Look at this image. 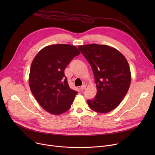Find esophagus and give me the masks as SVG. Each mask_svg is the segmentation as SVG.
<instances>
[{
  "instance_id": "esophagus-1",
  "label": "esophagus",
  "mask_w": 155,
  "mask_h": 155,
  "mask_svg": "<svg viewBox=\"0 0 155 155\" xmlns=\"http://www.w3.org/2000/svg\"><path fill=\"white\" fill-rule=\"evenodd\" d=\"M86 88V85H82L81 86V87H80V89H81V91H84L85 89Z\"/></svg>"
}]
</instances>
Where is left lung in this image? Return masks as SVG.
<instances>
[{
  "label": "left lung",
  "instance_id": "obj_1",
  "mask_svg": "<svg viewBox=\"0 0 155 155\" xmlns=\"http://www.w3.org/2000/svg\"><path fill=\"white\" fill-rule=\"evenodd\" d=\"M78 49L92 67L97 94L87 103L93 110L107 113L116 108L131 84L129 66L124 55L107 45L90 44Z\"/></svg>",
  "mask_w": 155,
  "mask_h": 155
}]
</instances>
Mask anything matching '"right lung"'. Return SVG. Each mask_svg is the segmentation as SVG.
Returning <instances> with one entry per match:
<instances>
[{
  "label": "right lung",
  "mask_w": 155,
  "mask_h": 155,
  "mask_svg": "<svg viewBox=\"0 0 155 155\" xmlns=\"http://www.w3.org/2000/svg\"><path fill=\"white\" fill-rule=\"evenodd\" d=\"M80 54L74 46L57 44L43 48L32 61L29 78L31 91L49 113L60 115L70 109L78 92L70 88L64 71Z\"/></svg>",
  "instance_id": "obj_1"
}]
</instances>
